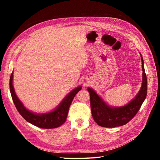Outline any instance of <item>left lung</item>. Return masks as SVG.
Returning a JSON list of instances; mask_svg holds the SVG:
<instances>
[{"label":"left lung","mask_w":160,"mask_h":160,"mask_svg":"<svg viewBox=\"0 0 160 160\" xmlns=\"http://www.w3.org/2000/svg\"><path fill=\"white\" fill-rule=\"evenodd\" d=\"M143 71V82L142 88L137 96L127 105L121 108H111L100 98L95 92L88 88L90 94L91 114L95 122L103 128H115L128 123L137 114L146 98L148 81L145 72L143 60L141 55Z\"/></svg>","instance_id":"8db88e82"}]
</instances>
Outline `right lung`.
Here are the masks:
<instances>
[{"label": "right lung", "mask_w": 160, "mask_h": 160, "mask_svg": "<svg viewBox=\"0 0 160 160\" xmlns=\"http://www.w3.org/2000/svg\"><path fill=\"white\" fill-rule=\"evenodd\" d=\"M9 85H10V91L12 99L18 113L27 122L38 128L44 129L59 128L65 122L67 114H68V111L72 99H73L76 94L81 89V87H78L77 88L72 90L62 101L59 107L52 112L45 114L37 115L31 112L24 107V105L21 102V101L18 99L15 93H14L12 86V72L10 77Z\"/></svg>", "instance_id": "obj_1"}]
</instances>
